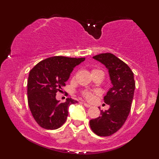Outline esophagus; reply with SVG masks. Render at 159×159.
<instances>
[{"label": "esophagus", "mask_w": 159, "mask_h": 159, "mask_svg": "<svg viewBox=\"0 0 159 159\" xmlns=\"http://www.w3.org/2000/svg\"><path fill=\"white\" fill-rule=\"evenodd\" d=\"M83 104H84V106H85V107H87V108H90V107H91V106H90V105H89V104L86 103L85 102H83Z\"/></svg>", "instance_id": "obj_1"}]
</instances>
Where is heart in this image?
<instances>
[{
  "label": "heart",
  "mask_w": 159,
  "mask_h": 159,
  "mask_svg": "<svg viewBox=\"0 0 159 159\" xmlns=\"http://www.w3.org/2000/svg\"><path fill=\"white\" fill-rule=\"evenodd\" d=\"M98 71V70L93 69L92 71ZM82 95H83V96L88 100H92L93 98V93L91 92H89V91H84V92H82Z\"/></svg>",
  "instance_id": "1"
}]
</instances>
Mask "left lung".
Listing matches in <instances>:
<instances>
[{"mask_svg":"<svg viewBox=\"0 0 159 159\" xmlns=\"http://www.w3.org/2000/svg\"><path fill=\"white\" fill-rule=\"evenodd\" d=\"M93 58L108 69L112 88L103 98L109 108L101 111V116L91 119L90 126L97 135L110 136L122 127L129 116L135 88L134 74L127 64L112 53H101Z\"/></svg>","mask_w":159,"mask_h":159,"instance_id":"1","label":"left lung"}]
</instances>
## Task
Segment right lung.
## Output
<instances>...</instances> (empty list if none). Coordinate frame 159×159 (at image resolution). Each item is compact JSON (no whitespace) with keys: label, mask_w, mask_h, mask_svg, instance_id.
Instances as JSON below:
<instances>
[{"label":"right lung","mask_w":159,"mask_h":159,"mask_svg":"<svg viewBox=\"0 0 159 159\" xmlns=\"http://www.w3.org/2000/svg\"><path fill=\"white\" fill-rule=\"evenodd\" d=\"M85 58L53 56L39 62L30 71L27 81V100L36 122L46 129H56L64 125L69 107L77 101L66 98L60 103L56 98L69 80L74 68Z\"/></svg>","instance_id":"1"}]
</instances>
